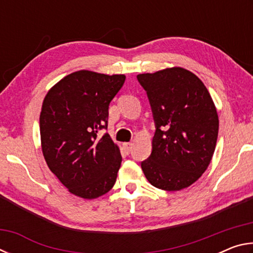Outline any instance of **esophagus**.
<instances>
[{
  "label": "esophagus",
  "mask_w": 253,
  "mask_h": 253,
  "mask_svg": "<svg viewBox=\"0 0 253 253\" xmlns=\"http://www.w3.org/2000/svg\"><path fill=\"white\" fill-rule=\"evenodd\" d=\"M124 148L126 149L127 152H130L131 148H132V143H124Z\"/></svg>",
  "instance_id": "34e87169"
}]
</instances>
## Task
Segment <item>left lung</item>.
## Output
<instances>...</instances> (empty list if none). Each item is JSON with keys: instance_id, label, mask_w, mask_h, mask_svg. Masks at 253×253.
<instances>
[{"instance_id": "left-lung-1", "label": "left lung", "mask_w": 253, "mask_h": 253, "mask_svg": "<svg viewBox=\"0 0 253 253\" xmlns=\"http://www.w3.org/2000/svg\"><path fill=\"white\" fill-rule=\"evenodd\" d=\"M146 90L156 131L142 169L153 186L181 191L202 176L211 163L219 117L198 76L181 67L137 75Z\"/></svg>"}]
</instances>
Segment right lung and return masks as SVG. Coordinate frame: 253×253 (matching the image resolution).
Instances as JSON below:
<instances>
[{
	"label": "right lung",
	"mask_w": 253,
	"mask_h": 253,
	"mask_svg": "<svg viewBox=\"0 0 253 253\" xmlns=\"http://www.w3.org/2000/svg\"><path fill=\"white\" fill-rule=\"evenodd\" d=\"M125 75L79 70L58 81L46 93L40 114L41 148L46 165L68 191L92 200L113 188L122 164L108 134V107Z\"/></svg>",
	"instance_id": "right-lung-1"
}]
</instances>
